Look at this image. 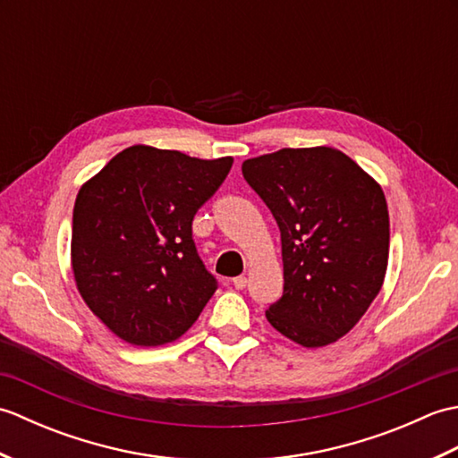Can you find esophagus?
I'll list each match as a JSON object with an SVG mask.
<instances>
[{"instance_id":"1","label":"esophagus","mask_w":458,"mask_h":458,"mask_svg":"<svg viewBox=\"0 0 458 458\" xmlns=\"http://www.w3.org/2000/svg\"><path fill=\"white\" fill-rule=\"evenodd\" d=\"M246 285H248V277H246V276L234 277V287H236V289H244Z\"/></svg>"}]
</instances>
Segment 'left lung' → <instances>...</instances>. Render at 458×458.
<instances>
[{"label":"left lung","mask_w":458,"mask_h":458,"mask_svg":"<svg viewBox=\"0 0 458 458\" xmlns=\"http://www.w3.org/2000/svg\"><path fill=\"white\" fill-rule=\"evenodd\" d=\"M281 232L284 295L269 325L305 348L352 330L382 289L390 254L384 191L335 148L279 149L242 163Z\"/></svg>","instance_id":"8db88e82"}]
</instances>
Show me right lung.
Wrapping results in <instances>:
<instances>
[{"label":"right lung","instance_id":"add662e5","mask_svg":"<svg viewBox=\"0 0 458 458\" xmlns=\"http://www.w3.org/2000/svg\"><path fill=\"white\" fill-rule=\"evenodd\" d=\"M232 163L131 145L81 187L71 242L76 287L125 343H173L216 291L197 254L192 218Z\"/></svg>","mask_w":458,"mask_h":458}]
</instances>
